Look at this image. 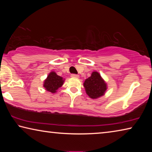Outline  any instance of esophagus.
<instances>
[{
  "mask_svg": "<svg viewBox=\"0 0 152 152\" xmlns=\"http://www.w3.org/2000/svg\"><path fill=\"white\" fill-rule=\"evenodd\" d=\"M71 77L72 78H79V76L78 75V74H71Z\"/></svg>",
  "mask_w": 152,
  "mask_h": 152,
  "instance_id": "obj_1",
  "label": "esophagus"
}]
</instances>
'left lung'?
<instances>
[{
    "label": "left lung",
    "instance_id": "8db88e82",
    "mask_svg": "<svg viewBox=\"0 0 152 152\" xmlns=\"http://www.w3.org/2000/svg\"><path fill=\"white\" fill-rule=\"evenodd\" d=\"M84 87L88 96L93 99L103 96L107 89L106 82L102 78L101 74L96 71L85 80Z\"/></svg>",
    "mask_w": 152,
    "mask_h": 152
}]
</instances>
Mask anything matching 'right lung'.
I'll return each instance as SVG.
<instances>
[{"label":"right lung","mask_w":152,"mask_h":152,"mask_svg":"<svg viewBox=\"0 0 152 152\" xmlns=\"http://www.w3.org/2000/svg\"><path fill=\"white\" fill-rule=\"evenodd\" d=\"M64 82V79L62 77L56 74L55 72H51L44 80L43 87L47 91L55 93L57 92V90L63 85Z\"/></svg>","instance_id":"obj_1"}]
</instances>
